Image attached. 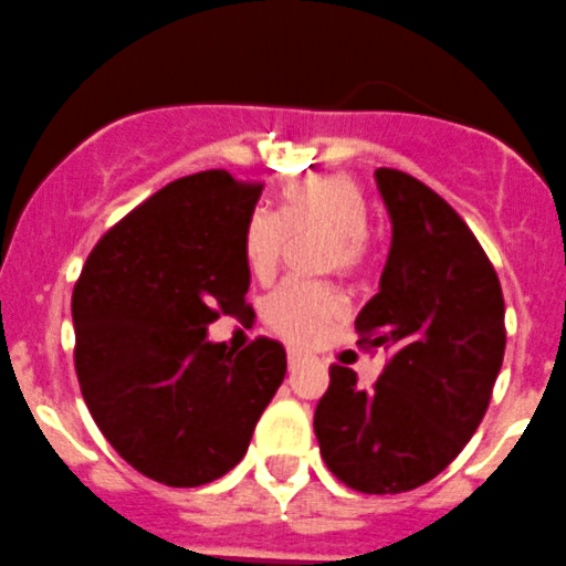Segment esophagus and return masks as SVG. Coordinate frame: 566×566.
<instances>
[{
  "label": "esophagus",
  "mask_w": 566,
  "mask_h": 566,
  "mask_svg": "<svg viewBox=\"0 0 566 566\" xmlns=\"http://www.w3.org/2000/svg\"><path fill=\"white\" fill-rule=\"evenodd\" d=\"M303 360H305V355L303 353H297V349H289V369H300L303 367Z\"/></svg>",
  "instance_id": "34e87169"
}]
</instances>
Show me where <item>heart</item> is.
Returning <instances> with one entry per match:
<instances>
[{
	"instance_id": "obj_1",
	"label": "heart",
	"mask_w": 566,
	"mask_h": 566,
	"mask_svg": "<svg viewBox=\"0 0 566 566\" xmlns=\"http://www.w3.org/2000/svg\"><path fill=\"white\" fill-rule=\"evenodd\" d=\"M367 202L347 177L322 175L292 182L280 199V213L261 208L247 222V266L258 277H269L280 266L292 239L327 235L322 263L327 269L353 272L367 258ZM338 311L342 303L333 289L286 280L263 303V322L289 342L308 344L327 322L336 319Z\"/></svg>"
}]
</instances>
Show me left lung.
I'll return each mask as SVG.
<instances>
[{
  "label": "left lung",
  "instance_id": "left-lung-1",
  "mask_svg": "<svg viewBox=\"0 0 566 566\" xmlns=\"http://www.w3.org/2000/svg\"><path fill=\"white\" fill-rule=\"evenodd\" d=\"M391 219L360 344L389 349L373 389L331 367L314 413L327 470L355 492L400 494L439 475L481 424L505 353L503 289L464 219L417 177L375 171Z\"/></svg>",
  "mask_w": 566,
  "mask_h": 566
}]
</instances>
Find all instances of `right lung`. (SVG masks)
Instances as JSON below:
<instances>
[{"mask_svg": "<svg viewBox=\"0 0 566 566\" xmlns=\"http://www.w3.org/2000/svg\"><path fill=\"white\" fill-rule=\"evenodd\" d=\"M258 182L211 169L180 177L107 230L72 297L85 406L122 459L166 486L233 470L286 378V349L208 338L250 289L244 230Z\"/></svg>", "mask_w": 566, "mask_h": 566, "instance_id": "right-lung-1", "label": "right lung"}]
</instances>
